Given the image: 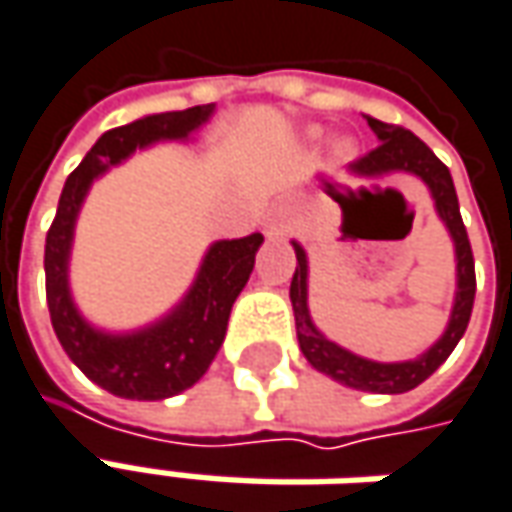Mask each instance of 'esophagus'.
Segmentation results:
<instances>
[{"instance_id":"obj_1","label":"esophagus","mask_w":512,"mask_h":512,"mask_svg":"<svg viewBox=\"0 0 512 512\" xmlns=\"http://www.w3.org/2000/svg\"><path fill=\"white\" fill-rule=\"evenodd\" d=\"M283 232H286V226H280V223H272V226H269V235H283Z\"/></svg>"}]
</instances>
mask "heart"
Segmentation results:
<instances>
[{"instance_id": "heart-1", "label": "heart", "mask_w": 512, "mask_h": 512, "mask_svg": "<svg viewBox=\"0 0 512 512\" xmlns=\"http://www.w3.org/2000/svg\"><path fill=\"white\" fill-rule=\"evenodd\" d=\"M337 155H343L345 158V155H348V147H345V144H340V147H337Z\"/></svg>"}]
</instances>
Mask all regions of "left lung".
<instances>
[{"label":"left lung","mask_w":512,"mask_h":512,"mask_svg":"<svg viewBox=\"0 0 512 512\" xmlns=\"http://www.w3.org/2000/svg\"><path fill=\"white\" fill-rule=\"evenodd\" d=\"M368 127L379 138V147L365 152L357 158L351 169L357 175L379 178L388 172H411L416 178H422L425 186L431 189L433 203L439 218L448 226L453 246H456V300L450 311V323L445 334L416 360L408 362H374L357 357L351 351H345L337 343H331L326 334H320L317 326L311 323L309 314V260L300 243H294V277H291V309H294V326H297V340L303 357L331 379L343 382L348 388L357 391H371V394H405L416 388L419 382L431 377L433 371L448 360L450 351L462 340L467 323H470V311H473V297H476V269H473V252H470V240L467 229L459 215V198L453 189L450 169L433 155V150L419 141L411 130L397 127V124H385L377 118H368Z\"/></svg>","instance_id":"left-lung-1"}]
</instances>
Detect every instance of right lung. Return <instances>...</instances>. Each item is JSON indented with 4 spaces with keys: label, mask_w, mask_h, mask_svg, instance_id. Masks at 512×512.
Wrapping results in <instances>:
<instances>
[{
    "label": "right lung",
    "mask_w": 512,
    "mask_h": 512,
    "mask_svg": "<svg viewBox=\"0 0 512 512\" xmlns=\"http://www.w3.org/2000/svg\"><path fill=\"white\" fill-rule=\"evenodd\" d=\"M215 113V104H198L175 113L144 115L133 124L115 127L98 138L79 167L67 175L56 218L47 229L45 286L50 323L67 351L104 391L124 399H167L192 388L212 365L226 337L229 311L255 269L263 235L218 240L203 257L201 272L181 306L164 320L133 331L107 334L93 328L76 309L67 286V260L73 226L81 203L98 175L155 141H181L195 133Z\"/></svg>",
    "instance_id": "1"
}]
</instances>
